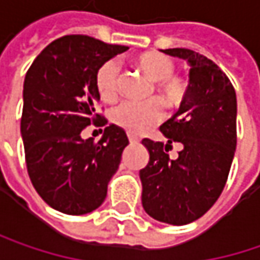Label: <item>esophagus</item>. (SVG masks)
<instances>
[{
    "mask_svg": "<svg viewBox=\"0 0 260 260\" xmlns=\"http://www.w3.org/2000/svg\"><path fill=\"white\" fill-rule=\"evenodd\" d=\"M128 138H129V143L131 144H138V141H140V140H138V138H137V137H134V135H128Z\"/></svg>",
    "mask_w": 260,
    "mask_h": 260,
    "instance_id": "1",
    "label": "esophagus"
}]
</instances>
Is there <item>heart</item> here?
Masks as SVG:
<instances>
[{
  "mask_svg": "<svg viewBox=\"0 0 260 260\" xmlns=\"http://www.w3.org/2000/svg\"><path fill=\"white\" fill-rule=\"evenodd\" d=\"M135 68L151 82H156V94L168 109H176L185 101L188 84L185 79L174 75L175 63L171 57L156 51L144 53L137 57ZM120 68L117 61L109 60L101 64L95 76L100 97L106 101L115 100L120 89ZM161 117L163 110L157 101H150L147 104L125 101L112 110V122L132 135H140L150 131L160 122Z\"/></svg>",
  "mask_w": 260,
  "mask_h": 260,
  "instance_id": "b5f03b06",
  "label": "heart"
}]
</instances>
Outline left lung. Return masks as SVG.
I'll use <instances>...</instances> for the list:
<instances>
[{
  "instance_id": "1",
  "label": "left lung",
  "mask_w": 260,
  "mask_h": 260,
  "mask_svg": "<svg viewBox=\"0 0 260 260\" xmlns=\"http://www.w3.org/2000/svg\"><path fill=\"white\" fill-rule=\"evenodd\" d=\"M190 64V84L179 110L160 126L168 143L143 140L150 160L140 171L144 210L156 221L185 225L203 216L226 184L237 145L236 89L212 60L188 48L161 50ZM183 150L176 159L167 151Z\"/></svg>"
}]
</instances>
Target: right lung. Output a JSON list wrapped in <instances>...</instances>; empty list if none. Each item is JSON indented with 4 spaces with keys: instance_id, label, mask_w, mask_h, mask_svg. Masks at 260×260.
Returning a JSON list of instances; mask_svg holds the SVG:
<instances>
[{
    "instance_id": "add662e5",
    "label": "right lung",
    "mask_w": 260,
    "mask_h": 260,
    "mask_svg": "<svg viewBox=\"0 0 260 260\" xmlns=\"http://www.w3.org/2000/svg\"><path fill=\"white\" fill-rule=\"evenodd\" d=\"M128 48L66 35L47 45L26 73L20 122L26 168L42 200L58 212L85 215L101 206L129 144L116 125L106 126L99 143L80 137L91 123L107 125L95 112V76L101 64Z\"/></svg>"
}]
</instances>
